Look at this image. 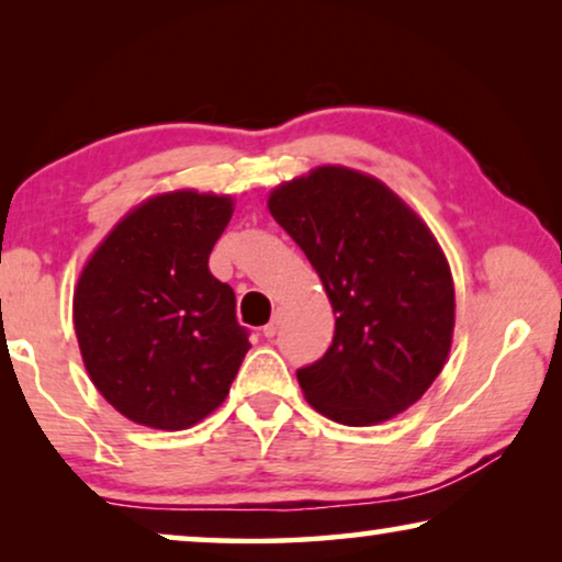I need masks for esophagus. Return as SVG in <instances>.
Here are the masks:
<instances>
[{
	"instance_id": "obj_1",
	"label": "esophagus",
	"mask_w": 562,
	"mask_h": 562,
	"mask_svg": "<svg viewBox=\"0 0 562 562\" xmlns=\"http://www.w3.org/2000/svg\"><path fill=\"white\" fill-rule=\"evenodd\" d=\"M281 322H283V312H281V310H276V314L271 317V322H268V325L263 327V335H266V337H276V335H279Z\"/></svg>"
}]
</instances>
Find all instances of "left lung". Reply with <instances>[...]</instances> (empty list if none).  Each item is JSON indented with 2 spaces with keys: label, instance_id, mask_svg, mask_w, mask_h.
Here are the masks:
<instances>
[{
  "label": "left lung",
  "instance_id": "8db88e82",
  "mask_svg": "<svg viewBox=\"0 0 562 562\" xmlns=\"http://www.w3.org/2000/svg\"><path fill=\"white\" fill-rule=\"evenodd\" d=\"M325 286L335 337L296 371L306 402L348 427L379 425L432 386L450 352L456 289L425 222L373 176L322 166L268 199Z\"/></svg>",
  "mask_w": 562,
  "mask_h": 562
}]
</instances>
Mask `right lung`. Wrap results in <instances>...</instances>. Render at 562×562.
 <instances>
[{
    "mask_svg": "<svg viewBox=\"0 0 562 562\" xmlns=\"http://www.w3.org/2000/svg\"><path fill=\"white\" fill-rule=\"evenodd\" d=\"M233 199L173 191L127 214L83 268L74 327L106 402L137 425L187 429L229 394L248 329L210 271Z\"/></svg>",
    "mask_w": 562,
    "mask_h": 562,
    "instance_id": "add662e5",
    "label": "right lung"
}]
</instances>
